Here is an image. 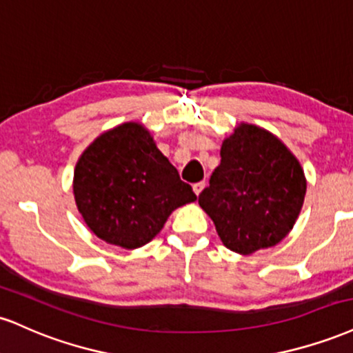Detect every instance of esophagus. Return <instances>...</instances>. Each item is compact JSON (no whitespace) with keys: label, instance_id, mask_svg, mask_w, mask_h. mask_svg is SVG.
Segmentation results:
<instances>
[{"label":"esophagus","instance_id":"34e87169","mask_svg":"<svg viewBox=\"0 0 353 353\" xmlns=\"http://www.w3.org/2000/svg\"><path fill=\"white\" fill-rule=\"evenodd\" d=\"M203 188H205V181H200V183L193 185V192L196 194H200L203 192Z\"/></svg>","mask_w":353,"mask_h":353}]
</instances>
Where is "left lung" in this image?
Segmentation results:
<instances>
[{"instance_id":"8db88e82","label":"left lung","mask_w":353,"mask_h":353,"mask_svg":"<svg viewBox=\"0 0 353 353\" xmlns=\"http://www.w3.org/2000/svg\"><path fill=\"white\" fill-rule=\"evenodd\" d=\"M221 163L198 203L228 250L252 254L281 243L299 216L304 170L285 145L252 123H239L221 145Z\"/></svg>"}]
</instances>
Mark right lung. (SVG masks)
Listing matches in <instances>:
<instances>
[{
	"label": "right lung",
	"mask_w": 353,
	"mask_h": 353,
	"mask_svg": "<svg viewBox=\"0 0 353 353\" xmlns=\"http://www.w3.org/2000/svg\"><path fill=\"white\" fill-rule=\"evenodd\" d=\"M72 188L89 230L125 250L150 243L172 211L196 200L139 122L99 135L77 161Z\"/></svg>",
	"instance_id": "add662e5"
}]
</instances>
